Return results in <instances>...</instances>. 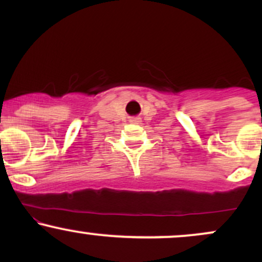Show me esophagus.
Returning a JSON list of instances; mask_svg holds the SVG:
<instances>
[{"instance_id": "34e87169", "label": "esophagus", "mask_w": 262, "mask_h": 262, "mask_svg": "<svg viewBox=\"0 0 262 262\" xmlns=\"http://www.w3.org/2000/svg\"><path fill=\"white\" fill-rule=\"evenodd\" d=\"M130 122L135 123V124H140L141 118H139V117H133V118H130Z\"/></svg>"}]
</instances>
